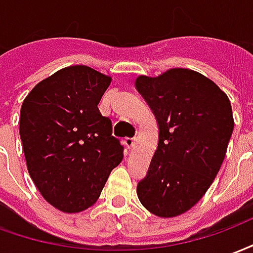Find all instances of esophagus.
<instances>
[{"label":"esophagus","mask_w":253,"mask_h":253,"mask_svg":"<svg viewBox=\"0 0 253 253\" xmlns=\"http://www.w3.org/2000/svg\"><path fill=\"white\" fill-rule=\"evenodd\" d=\"M134 142H135L134 138H126V139H125V145L127 146V149H128V150H130L132 146H134Z\"/></svg>","instance_id":"1"}]
</instances>
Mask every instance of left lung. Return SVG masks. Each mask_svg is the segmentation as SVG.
<instances>
[{
    "label": "left lung",
    "mask_w": 253,
    "mask_h": 253,
    "mask_svg": "<svg viewBox=\"0 0 253 253\" xmlns=\"http://www.w3.org/2000/svg\"><path fill=\"white\" fill-rule=\"evenodd\" d=\"M135 87L160 128L136 194L155 216H179L203 198L221 168L235 126L231 102L214 82L188 68L139 75Z\"/></svg>",
    "instance_id": "left-lung-1"
}]
</instances>
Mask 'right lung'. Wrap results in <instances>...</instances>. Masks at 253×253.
Here are the masks:
<instances>
[{"instance_id": "obj_1", "label": "right lung", "mask_w": 253, "mask_h": 253, "mask_svg": "<svg viewBox=\"0 0 253 253\" xmlns=\"http://www.w3.org/2000/svg\"><path fill=\"white\" fill-rule=\"evenodd\" d=\"M112 78L71 65L37 83L24 99L20 136L31 178L46 203L78 213L96 203L123 146L98 104Z\"/></svg>"}]
</instances>
